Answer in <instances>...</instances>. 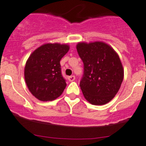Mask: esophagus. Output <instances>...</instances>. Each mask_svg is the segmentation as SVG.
Listing matches in <instances>:
<instances>
[{
  "instance_id": "34e87169",
  "label": "esophagus",
  "mask_w": 146,
  "mask_h": 146,
  "mask_svg": "<svg viewBox=\"0 0 146 146\" xmlns=\"http://www.w3.org/2000/svg\"><path fill=\"white\" fill-rule=\"evenodd\" d=\"M75 79H76V77H75V76H70L68 77V81H70V82H72V81H75Z\"/></svg>"
}]
</instances>
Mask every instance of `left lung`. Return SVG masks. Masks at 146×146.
<instances>
[{"label": "left lung", "mask_w": 146, "mask_h": 146, "mask_svg": "<svg viewBox=\"0 0 146 146\" xmlns=\"http://www.w3.org/2000/svg\"><path fill=\"white\" fill-rule=\"evenodd\" d=\"M76 48L84 62L80 87L84 97L94 105L107 104L117 94L123 81L119 55L103 42H78Z\"/></svg>", "instance_id": "8db88e82"}]
</instances>
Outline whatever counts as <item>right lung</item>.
I'll return each instance as SVG.
<instances>
[{"label": "right lung", "mask_w": 146, "mask_h": 146, "mask_svg": "<svg viewBox=\"0 0 146 146\" xmlns=\"http://www.w3.org/2000/svg\"><path fill=\"white\" fill-rule=\"evenodd\" d=\"M68 44L47 43L30 54L24 68V78L29 92L42 102L59 97L66 87L60 61L68 52Z\"/></svg>", "instance_id": "add662e5"}]
</instances>
